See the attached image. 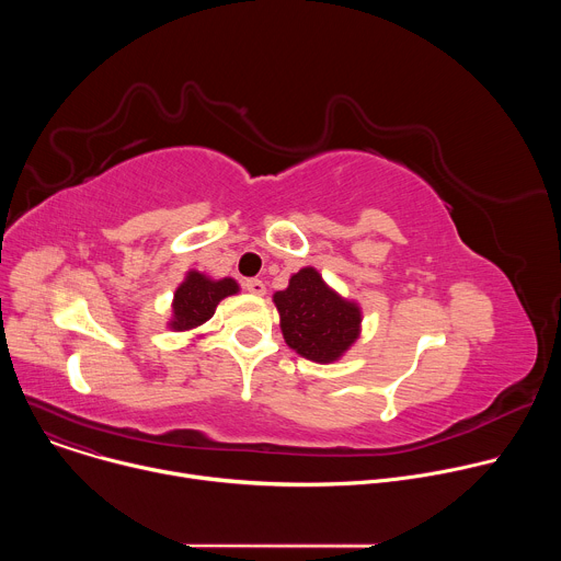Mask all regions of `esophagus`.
<instances>
[{"mask_svg": "<svg viewBox=\"0 0 561 561\" xmlns=\"http://www.w3.org/2000/svg\"><path fill=\"white\" fill-rule=\"evenodd\" d=\"M244 288L253 295H264L266 293V284L262 279H247L244 282Z\"/></svg>", "mask_w": 561, "mask_h": 561, "instance_id": "1", "label": "esophagus"}]
</instances>
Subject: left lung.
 <instances>
[{"label":"left lung","instance_id":"obj_1","mask_svg":"<svg viewBox=\"0 0 561 561\" xmlns=\"http://www.w3.org/2000/svg\"><path fill=\"white\" fill-rule=\"evenodd\" d=\"M273 299L286 344L306 359L335 362L359 335V306L331 290L314 268L295 273L288 288Z\"/></svg>","mask_w":561,"mask_h":561}]
</instances>
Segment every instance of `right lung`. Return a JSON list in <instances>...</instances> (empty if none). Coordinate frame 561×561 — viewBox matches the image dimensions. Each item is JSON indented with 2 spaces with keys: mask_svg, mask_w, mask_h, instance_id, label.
<instances>
[{
  "mask_svg": "<svg viewBox=\"0 0 561 561\" xmlns=\"http://www.w3.org/2000/svg\"><path fill=\"white\" fill-rule=\"evenodd\" d=\"M237 290H239V286L230 277L213 282V279L204 277L202 273L191 271L186 275V282L175 290L171 329L191 331V329L202 327L215 314L217 304Z\"/></svg>",
  "mask_w": 561,
  "mask_h": 561,
  "instance_id": "obj_1",
  "label": "right lung"
}]
</instances>
